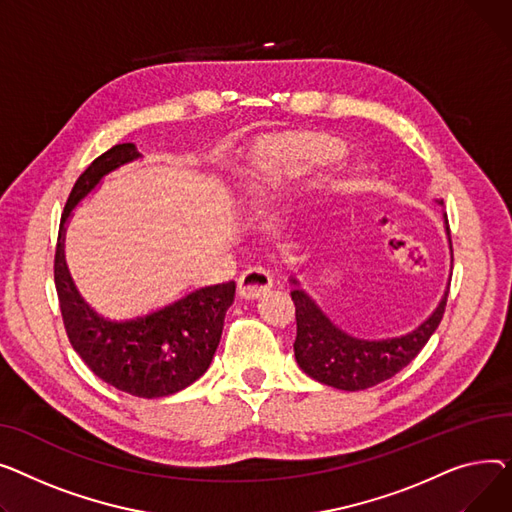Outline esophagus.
I'll return each mask as SVG.
<instances>
[{"mask_svg":"<svg viewBox=\"0 0 512 512\" xmlns=\"http://www.w3.org/2000/svg\"><path fill=\"white\" fill-rule=\"evenodd\" d=\"M270 287H273V275L262 266L248 268L246 273L237 281V291L244 299H258L264 295Z\"/></svg>","mask_w":512,"mask_h":512,"instance_id":"1","label":"esophagus"}]
</instances>
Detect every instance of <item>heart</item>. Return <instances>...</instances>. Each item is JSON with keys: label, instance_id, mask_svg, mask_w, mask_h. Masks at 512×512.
<instances>
[{"label": "heart", "instance_id": "b5f03b06", "mask_svg": "<svg viewBox=\"0 0 512 512\" xmlns=\"http://www.w3.org/2000/svg\"><path fill=\"white\" fill-rule=\"evenodd\" d=\"M339 157V142L320 134H285L264 140L256 148L239 190V208L244 213H258L293 184L304 182L316 171L333 165ZM355 179L357 173L347 171L330 184L328 192L347 194L355 186Z\"/></svg>", "mask_w": 512, "mask_h": 512}]
</instances>
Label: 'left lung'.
<instances>
[{"label":"left lung","mask_w":512,"mask_h":512,"mask_svg":"<svg viewBox=\"0 0 512 512\" xmlns=\"http://www.w3.org/2000/svg\"><path fill=\"white\" fill-rule=\"evenodd\" d=\"M436 202L442 204V200ZM442 217L450 248V270H453V244H450L446 213ZM289 283L293 285L291 299L297 320V337L293 343L297 366L310 378L339 390H364L401 372L424 349L438 328L450 285L446 283L434 312L409 333L386 339H362L330 320L295 277H291Z\"/></svg>","instance_id":"left-lung-1"}]
</instances>
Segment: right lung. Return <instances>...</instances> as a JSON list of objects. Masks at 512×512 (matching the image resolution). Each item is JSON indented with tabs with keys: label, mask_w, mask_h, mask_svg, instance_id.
Listing matches in <instances>:
<instances>
[{
	"label": "right lung",
	"mask_w": 512,
	"mask_h": 512,
	"mask_svg": "<svg viewBox=\"0 0 512 512\" xmlns=\"http://www.w3.org/2000/svg\"><path fill=\"white\" fill-rule=\"evenodd\" d=\"M142 159L136 144H115L76 179L66 202L55 250V287L74 351L103 382L140 399H161L196 382L213 362L235 281L188 291L153 312L111 320L78 291L66 262L72 210L115 169Z\"/></svg>",
	"instance_id": "add662e5"
}]
</instances>
